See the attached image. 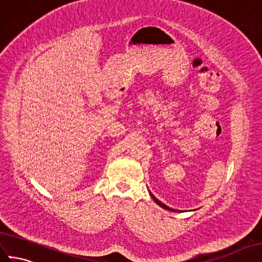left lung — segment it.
<instances>
[{
    "label": "left lung",
    "instance_id": "left-lung-1",
    "mask_svg": "<svg viewBox=\"0 0 262 262\" xmlns=\"http://www.w3.org/2000/svg\"><path fill=\"white\" fill-rule=\"evenodd\" d=\"M149 194H150V196L152 198V200L156 202V203L157 204H158L159 206H161L162 208H164V210H168V211H171V212H180V211H177V210H173V208H171V207H169V206H167V205H164L163 203H161V202L158 200V199H157V198H155L154 195H152V194L150 193V192H149Z\"/></svg>",
    "mask_w": 262,
    "mask_h": 262
}]
</instances>
